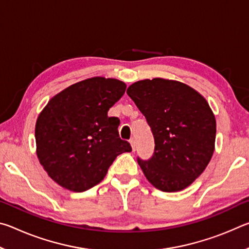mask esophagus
Wrapping results in <instances>:
<instances>
[{"instance_id": "1", "label": "esophagus", "mask_w": 249, "mask_h": 249, "mask_svg": "<svg viewBox=\"0 0 249 249\" xmlns=\"http://www.w3.org/2000/svg\"><path fill=\"white\" fill-rule=\"evenodd\" d=\"M129 142H130V145H132V149H133V151L136 150V142H135L134 138H132V140L129 141Z\"/></svg>"}]
</instances>
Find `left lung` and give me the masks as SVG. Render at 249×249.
<instances>
[{"instance_id":"1","label":"left lung","mask_w":249,"mask_h":249,"mask_svg":"<svg viewBox=\"0 0 249 249\" xmlns=\"http://www.w3.org/2000/svg\"><path fill=\"white\" fill-rule=\"evenodd\" d=\"M127 94L155 140L153 156L137 157L138 165L159 190H183L204 171L214 151L216 122L208 102L187 84L160 78L133 83Z\"/></svg>"}]
</instances>
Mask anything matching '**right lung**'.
Returning <instances> with one entry per match:
<instances>
[{"label": "right lung", "mask_w": 249, "mask_h": 249, "mask_svg": "<svg viewBox=\"0 0 249 249\" xmlns=\"http://www.w3.org/2000/svg\"><path fill=\"white\" fill-rule=\"evenodd\" d=\"M116 79L91 78L49 101L36 122L40 165L54 182L83 192L103 180L117 156L132 151L121 140L119 117L107 111L125 93Z\"/></svg>", "instance_id": "right-lung-1"}]
</instances>
